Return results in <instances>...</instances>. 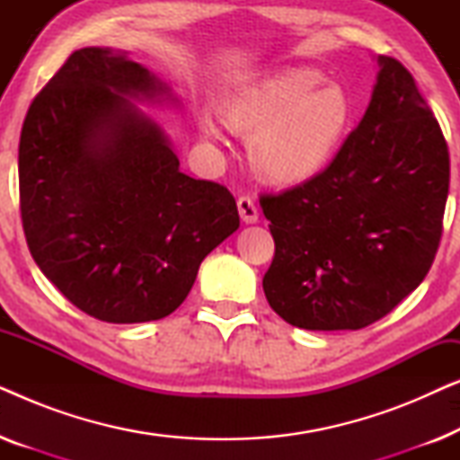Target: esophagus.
<instances>
[{
	"instance_id": "esophagus-1",
	"label": "esophagus",
	"mask_w": 460,
	"mask_h": 460,
	"mask_svg": "<svg viewBox=\"0 0 460 460\" xmlns=\"http://www.w3.org/2000/svg\"><path fill=\"white\" fill-rule=\"evenodd\" d=\"M238 213H241V219L244 224H255L257 217H260V211H257V205L253 203L251 197H238L236 200Z\"/></svg>"
}]
</instances>
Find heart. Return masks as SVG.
I'll use <instances>...</instances> for the list:
<instances>
[{
    "label": "heart",
    "instance_id": "1",
    "mask_svg": "<svg viewBox=\"0 0 460 460\" xmlns=\"http://www.w3.org/2000/svg\"><path fill=\"white\" fill-rule=\"evenodd\" d=\"M219 106L232 129L251 136L249 156L257 175L276 186L304 184L323 173L354 123L348 92L304 66L243 81L224 93ZM200 129L217 137L209 117H200Z\"/></svg>",
    "mask_w": 460,
    "mask_h": 460
}]
</instances>
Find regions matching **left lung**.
<instances>
[{
	"mask_svg": "<svg viewBox=\"0 0 460 460\" xmlns=\"http://www.w3.org/2000/svg\"><path fill=\"white\" fill-rule=\"evenodd\" d=\"M362 121L316 178L260 199L274 236L263 293L288 324L358 331L429 272L442 238L450 156L412 75L379 56Z\"/></svg>",
	"mask_w": 460,
	"mask_h": 460,
	"instance_id": "8db88e82",
	"label": "left lung"
}]
</instances>
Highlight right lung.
<instances>
[{
	"mask_svg": "<svg viewBox=\"0 0 460 460\" xmlns=\"http://www.w3.org/2000/svg\"><path fill=\"white\" fill-rule=\"evenodd\" d=\"M132 100L175 102L111 48H84L37 93L18 144L31 255L81 312L112 324L178 310L200 261L238 230L236 200L180 172L172 142Z\"/></svg>",
	"mask_w": 460,
	"mask_h": 460,
	"instance_id": "right-lung-1",
	"label": "right lung"
}]
</instances>
